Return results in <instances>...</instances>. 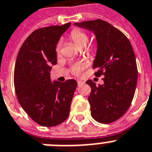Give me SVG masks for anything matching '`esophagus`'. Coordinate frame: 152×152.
I'll return each mask as SVG.
<instances>
[{"instance_id": "1", "label": "esophagus", "mask_w": 152, "mask_h": 152, "mask_svg": "<svg viewBox=\"0 0 152 152\" xmlns=\"http://www.w3.org/2000/svg\"><path fill=\"white\" fill-rule=\"evenodd\" d=\"M77 83H78V85H80V84L83 83V82L82 80H77Z\"/></svg>"}]
</instances>
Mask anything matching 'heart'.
<instances>
[{"mask_svg": "<svg viewBox=\"0 0 152 152\" xmlns=\"http://www.w3.org/2000/svg\"><path fill=\"white\" fill-rule=\"evenodd\" d=\"M70 38H71V39H72V42H74V44L76 45L77 47H79V48H83V47L86 46L88 42V40H89V36H88L87 34L80 28H75L73 30H72V31L70 33ZM60 49L61 42H59L57 44L56 50L58 53V52H60ZM90 50L92 51V52H94L95 50V48L94 47H91L90 48ZM87 62H76V63L71 66V67H70V71H71V72L73 75L80 76V75L82 74L83 71L87 67Z\"/></svg>", "mask_w": 152, "mask_h": 152, "instance_id": "obj_1", "label": "heart"}]
</instances>
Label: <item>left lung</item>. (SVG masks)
<instances>
[{"instance_id":"8db88e82","label":"left lung","mask_w":152,"mask_h":152,"mask_svg":"<svg viewBox=\"0 0 152 152\" xmlns=\"http://www.w3.org/2000/svg\"><path fill=\"white\" fill-rule=\"evenodd\" d=\"M75 25L92 31L97 42L93 67L97 69L96 77L104 76V83L86 82L91 87L88 100L92 117L101 124L116 121L127 112L134 96L137 67L133 48L123 32L101 19Z\"/></svg>"}]
</instances>
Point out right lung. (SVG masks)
<instances>
[{
    "label": "right lung",
    "instance_id": "1",
    "mask_svg": "<svg viewBox=\"0 0 152 152\" xmlns=\"http://www.w3.org/2000/svg\"><path fill=\"white\" fill-rule=\"evenodd\" d=\"M69 26L67 23L34 31L22 44L15 62L18 100L27 114L43 127L58 125L68 118L77 86L74 80H50L52 66L57 62L56 44Z\"/></svg>",
    "mask_w": 152,
    "mask_h": 152
}]
</instances>
